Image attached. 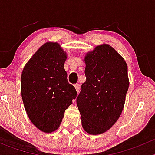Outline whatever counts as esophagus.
Instances as JSON below:
<instances>
[{
  "label": "esophagus",
  "instance_id": "1",
  "mask_svg": "<svg viewBox=\"0 0 155 155\" xmlns=\"http://www.w3.org/2000/svg\"><path fill=\"white\" fill-rule=\"evenodd\" d=\"M74 87H75V89H76L77 92L78 93L79 91H80V88H81L80 84H75V85H74Z\"/></svg>",
  "mask_w": 155,
  "mask_h": 155
}]
</instances>
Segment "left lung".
<instances>
[{"mask_svg":"<svg viewBox=\"0 0 155 155\" xmlns=\"http://www.w3.org/2000/svg\"><path fill=\"white\" fill-rule=\"evenodd\" d=\"M86 81L77 98L82 127L87 134L106 132L120 118L130 82L127 64L109 44L86 53Z\"/></svg>","mask_w":155,"mask_h":155,"instance_id":"obj_1","label":"left lung"}]
</instances>
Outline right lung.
<instances>
[{"instance_id": "1", "label": "right lung", "mask_w": 155, "mask_h": 155, "mask_svg": "<svg viewBox=\"0 0 155 155\" xmlns=\"http://www.w3.org/2000/svg\"><path fill=\"white\" fill-rule=\"evenodd\" d=\"M67 57L59 43L47 42L34 53L21 72L25 109L33 125L44 133L57 130L65 110L77 97L64 70Z\"/></svg>"}]
</instances>
